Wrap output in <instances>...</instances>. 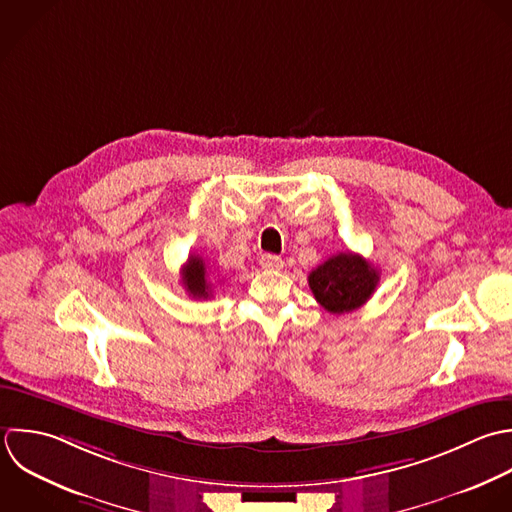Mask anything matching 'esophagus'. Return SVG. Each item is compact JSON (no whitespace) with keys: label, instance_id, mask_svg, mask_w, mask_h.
<instances>
[{"label":"esophagus","instance_id":"esophagus-1","mask_svg":"<svg viewBox=\"0 0 512 512\" xmlns=\"http://www.w3.org/2000/svg\"><path fill=\"white\" fill-rule=\"evenodd\" d=\"M259 263H261L263 269H281V267H283V259L277 257V255H271V253L261 255Z\"/></svg>","mask_w":512,"mask_h":512}]
</instances>
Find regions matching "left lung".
Instances as JSON below:
<instances>
[{
	"instance_id": "obj_1",
	"label": "left lung",
	"mask_w": 512,
	"mask_h": 512,
	"mask_svg": "<svg viewBox=\"0 0 512 512\" xmlns=\"http://www.w3.org/2000/svg\"><path fill=\"white\" fill-rule=\"evenodd\" d=\"M379 271L357 253H337L309 273V287L329 313L343 315L363 307L375 293Z\"/></svg>"
}]
</instances>
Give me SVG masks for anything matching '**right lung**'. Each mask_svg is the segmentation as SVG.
<instances>
[{
  "mask_svg": "<svg viewBox=\"0 0 512 512\" xmlns=\"http://www.w3.org/2000/svg\"><path fill=\"white\" fill-rule=\"evenodd\" d=\"M215 277L217 275L213 271H207V265L199 255H189L181 271L183 287L193 299H211Z\"/></svg>",
  "mask_w": 512,
  "mask_h": 512,
  "instance_id": "add662e5",
  "label": "right lung"
}]
</instances>
